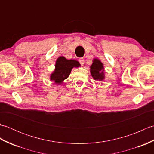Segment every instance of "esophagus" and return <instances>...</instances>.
<instances>
[{"label":"esophagus","instance_id":"1","mask_svg":"<svg viewBox=\"0 0 154 154\" xmlns=\"http://www.w3.org/2000/svg\"><path fill=\"white\" fill-rule=\"evenodd\" d=\"M79 61V63H81V65H83V64L85 63V60H83V58H81Z\"/></svg>","mask_w":154,"mask_h":154}]
</instances>
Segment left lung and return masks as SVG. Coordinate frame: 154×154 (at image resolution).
I'll return each mask as SVG.
<instances>
[{
  "mask_svg": "<svg viewBox=\"0 0 154 154\" xmlns=\"http://www.w3.org/2000/svg\"><path fill=\"white\" fill-rule=\"evenodd\" d=\"M90 73L94 80L102 81L105 79L104 65L99 59H93V63L90 66Z\"/></svg>",
  "mask_w": 154,
  "mask_h": 154,
  "instance_id": "left-lung-1",
  "label": "left lung"
}]
</instances>
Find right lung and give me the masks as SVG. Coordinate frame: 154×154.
I'll return each instance as SVG.
<instances>
[{"instance_id": "add662e5", "label": "right lung", "mask_w": 154, "mask_h": 154, "mask_svg": "<svg viewBox=\"0 0 154 154\" xmlns=\"http://www.w3.org/2000/svg\"><path fill=\"white\" fill-rule=\"evenodd\" d=\"M81 66L79 62L74 60H67L63 56L59 57L55 61V69L50 76V79L56 85H61L70 75L73 68Z\"/></svg>"}]
</instances>
